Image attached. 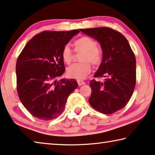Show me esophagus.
Returning <instances> with one entry per match:
<instances>
[{
    "mask_svg": "<svg viewBox=\"0 0 155 155\" xmlns=\"http://www.w3.org/2000/svg\"><path fill=\"white\" fill-rule=\"evenodd\" d=\"M77 82H78V85H79V86H82V85L84 84H85V82H84V81L81 80H78Z\"/></svg>",
    "mask_w": 155,
    "mask_h": 155,
    "instance_id": "34e87169",
    "label": "esophagus"
}]
</instances>
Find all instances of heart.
<instances>
[{"instance_id": "1", "label": "heart", "mask_w": 155, "mask_h": 155, "mask_svg": "<svg viewBox=\"0 0 155 155\" xmlns=\"http://www.w3.org/2000/svg\"><path fill=\"white\" fill-rule=\"evenodd\" d=\"M75 51L83 52L81 61L83 62L73 64L67 68L68 76L75 79H84L91 71V64L97 66L102 59L101 50L97 47V42L94 39L88 36H82L73 42ZM62 58L67 64H70L73 59V52L68 47L65 45L62 51Z\"/></svg>"}]
</instances>
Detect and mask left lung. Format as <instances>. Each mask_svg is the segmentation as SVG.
I'll list each match as a JSON object with an SVG mask.
<instances>
[{
  "instance_id": "8db88e82",
  "label": "left lung",
  "mask_w": 155,
  "mask_h": 155,
  "mask_svg": "<svg viewBox=\"0 0 155 155\" xmlns=\"http://www.w3.org/2000/svg\"><path fill=\"white\" fill-rule=\"evenodd\" d=\"M83 34L97 40L102 50V61L91 80L89 103L104 114L122 109L133 95L136 84V59L129 42L121 33L108 27L80 29Z\"/></svg>"
}]
</instances>
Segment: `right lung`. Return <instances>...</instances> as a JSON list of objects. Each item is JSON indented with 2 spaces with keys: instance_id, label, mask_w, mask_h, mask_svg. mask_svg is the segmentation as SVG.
Wrapping results in <instances>:
<instances>
[{
  "instance_id": "1",
  "label": "right lung",
  "mask_w": 155,
  "mask_h": 155,
  "mask_svg": "<svg viewBox=\"0 0 155 155\" xmlns=\"http://www.w3.org/2000/svg\"><path fill=\"white\" fill-rule=\"evenodd\" d=\"M79 30L45 31L28 42L18 58L17 92L25 108L40 120L58 117L67 98L78 88L74 79L56 78L65 71L62 51Z\"/></svg>"
}]
</instances>
